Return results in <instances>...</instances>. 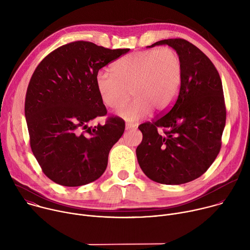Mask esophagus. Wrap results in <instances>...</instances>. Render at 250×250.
<instances>
[{"label":"esophagus","instance_id":"34e87169","mask_svg":"<svg viewBox=\"0 0 250 250\" xmlns=\"http://www.w3.org/2000/svg\"><path fill=\"white\" fill-rule=\"evenodd\" d=\"M135 125H132V124H125V129L128 130V129H131V128H134Z\"/></svg>","mask_w":250,"mask_h":250}]
</instances>
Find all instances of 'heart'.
<instances>
[{"mask_svg":"<svg viewBox=\"0 0 250 250\" xmlns=\"http://www.w3.org/2000/svg\"><path fill=\"white\" fill-rule=\"evenodd\" d=\"M113 74L100 70L96 88L104 104L118 109L128 99H134L119 111L128 122L146 118L151 110H168L179 93L183 66L180 55L170 47L139 51L122 57L113 65Z\"/></svg>","mask_w":250,"mask_h":250,"instance_id":"1","label":"heart"}]
</instances>
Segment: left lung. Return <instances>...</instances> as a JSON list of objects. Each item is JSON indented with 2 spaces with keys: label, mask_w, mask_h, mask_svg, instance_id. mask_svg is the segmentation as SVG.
<instances>
[{
  "label": "left lung",
  "mask_w": 250,
  "mask_h": 250,
  "mask_svg": "<svg viewBox=\"0 0 250 250\" xmlns=\"http://www.w3.org/2000/svg\"><path fill=\"white\" fill-rule=\"evenodd\" d=\"M156 45H169L180 55L182 82L170 111L138 126L142 141L136 157L152 181L180 185L202 176L221 150L227 118L223 85L215 65L189 42L170 39L147 47Z\"/></svg>",
  "instance_id": "8db88e82"
}]
</instances>
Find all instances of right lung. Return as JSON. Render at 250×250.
Masks as SVG:
<instances>
[{"instance_id": "add662e5", "label": "right lung", "mask_w": 250, "mask_h": 250, "mask_svg": "<svg viewBox=\"0 0 250 250\" xmlns=\"http://www.w3.org/2000/svg\"><path fill=\"white\" fill-rule=\"evenodd\" d=\"M128 50L74 42L49 53L34 70L24 103L30 147L56 184L86 185L104 172L125 123L111 117L104 125H89L106 115L95 78L101 68Z\"/></svg>"}]
</instances>
